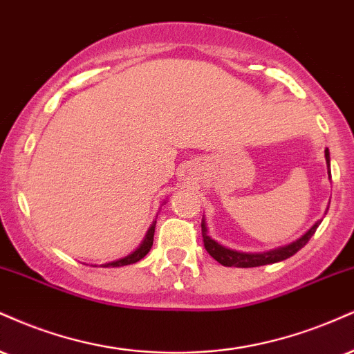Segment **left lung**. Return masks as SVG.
Returning <instances> with one entry per match:
<instances>
[{
	"label": "left lung",
	"instance_id": "left-lung-1",
	"mask_svg": "<svg viewBox=\"0 0 354 354\" xmlns=\"http://www.w3.org/2000/svg\"><path fill=\"white\" fill-rule=\"evenodd\" d=\"M325 158L328 163V176L330 174V151L328 148L325 150ZM322 221L315 223L312 227L306 231L300 239L290 242V244L277 247V249L267 250V252H239V250H232L227 249V247L221 245L216 242L214 239H211L207 236V229H206V223H201V231H203V242H204V249L207 250V254L211 255L212 259H216L219 263H223L225 267H242V269H249V267H261V266H267V263H275L280 261H285V259L292 257L295 255L301 247H305L308 244V241L312 239V236L317 231V227L320 225Z\"/></svg>",
	"mask_w": 354,
	"mask_h": 354
}]
</instances>
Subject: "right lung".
I'll use <instances>...</instances> for the list:
<instances>
[{
    "label": "right lung",
    "instance_id": "obj_1",
    "mask_svg": "<svg viewBox=\"0 0 354 354\" xmlns=\"http://www.w3.org/2000/svg\"><path fill=\"white\" fill-rule=\"evenodd\" d=\"M155 224H156V221L150 225V229H148L147 236H145V239H143L142 244H140L138 249L133 250V252L129 254V255H125V257L118 259V261H113V262H109V263H102L100 267H123V266H130V263L142 261L145 255L150 252V249L153 245V236H155ZM93 267H97V266H93Z\"/></svg>",
    "mask_w": 354,
    "mask_h": 354
}]
</instances>
